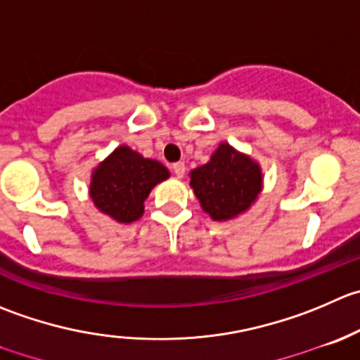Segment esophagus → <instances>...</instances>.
I'll use <instances>...</instances> for the list:
<instances>
[{
	"label": "esophagus",
	"mask_w": 360,
	"mask_h": 360,
	"mask_svg": "<svg viewBox=\"0 0 360 360\" xmlns=\"http://www.w3.org/2000/svg\"><path fill=\"white\" fill-rule=\"evenodd\" d=\"M172 172L176 174L177 177H183L184 172H186V167H184L183 162H177L172 165Z\"/></svg>",
	"instance_id": "obj_1"
}]
</instances>
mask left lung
Here are the masks:
<instances>
[{"mask_svg": "<svg viewBox=\"0 0 360 360\" xmlns=\"http://www.w3.org/2000/svg\"><path fill=\"white\" fill-rule=\"evenodd\" d=\"M191 188L202 209L216 221L246 211L262 190V174L255 162L221 144L211 162L190 174Z\"/></svg>", "mask_w": 360, "mask_h": 360, "instance_id": "1", "label": "left lung"}]
</instances>
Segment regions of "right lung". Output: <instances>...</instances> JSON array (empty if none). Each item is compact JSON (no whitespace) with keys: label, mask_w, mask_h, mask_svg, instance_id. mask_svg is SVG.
<instances>
[{"label":"right lung","mask_w":360,"mask_h":360,"mask_svg":"<svg viewBox=\"0 0 360 360\" xmlns=\"http://www.w3.org/2000/svg\"><path fill=\"white\" fill-rule=\"evenodd\" d=\"M169 176L160 162L142 158L121 146L96 167L89 193L100 211L120 223H131L144 212V200L151 188Z\"/></svg>","instance_id":"right-lung-1"}]
</instances>
